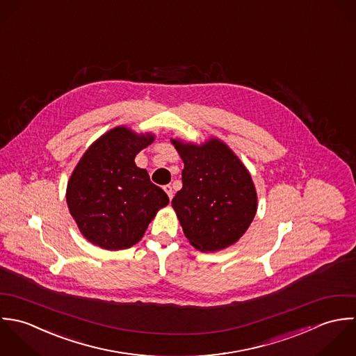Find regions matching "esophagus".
I'll return each instance as SVG.
<instances>
[{
	"mask_svg": "<svg viewBox=\"0 0 356 356\" xmlns=\"http://www.w3.org/2000/svg\"><path fill=\"white\" fill-rule=\"evenodd\" d=\"M163 190H165V193L168 194L169 200H172V198H173V190H172V186H170V184H166V186H163Z\"/></svg>",
	"mask_w": 356,
	"mask_h": 356,
	"instance_id": "1",
	"label": "esophagus"
}]
</instances>
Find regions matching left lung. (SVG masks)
Returning a JSON list of instances; mask_svg holds the SVG:
<instances>
[{
	"label": "left lung",
	"instance_id": "obj_1",
	"mask_svg": "<svg viewBox=\"0 0 356 356\" xmlns=\"http://www.w3.org/2000/svg\"><path fill=\"white\" fill-rule=\"evenodd\" d=\"M184 162L183 187L172 207L190 243L216 252L235 243L257 211L250 173L225 143L212 138L197 145L172 139Z\"/></svg>",
	"mask_w": 356,
	"mask_h": 356
}]
</instances>
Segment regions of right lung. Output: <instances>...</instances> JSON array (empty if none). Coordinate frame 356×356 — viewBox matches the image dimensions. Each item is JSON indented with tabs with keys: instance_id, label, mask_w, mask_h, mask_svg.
I'll return each mask as SVG.
<instances>
[{
	"instance_id": "right-lung-1",
	"label": "right lung",
	"mask_w": 356,
	"mask_h": 356,
	"mask_svg": "<svg viewBox=\"0 0 356 356\" xmlns=\"http://www.w3.org/2000/svg\"><path fill=\"white\" fill-rule=\"evenodd\" d=\"M154 142L117 127L93 143L76 163L67 184L69 211L81 234L107 250L138 243L156 212L169 204L135 156Z\"/></svg>"
}]
</instances>
